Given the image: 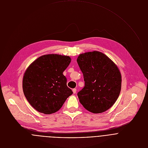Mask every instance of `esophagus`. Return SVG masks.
Segmentation results:
<instances>
[{"instance_id": "1", "label": "esophagus", "mask_w": 148, "mask_h": 148, "mask_svg": "<svg viewBox=\"0 0 148 148\" xmlns=\"http://www.w3.org/2000/svg\"><path fill=\"white\" fill-rule=\"evenodd\" d=\"M72 91H73V93H76V89H72Z\"/></svg>"}]
</instances>
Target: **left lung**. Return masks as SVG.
I'll return each instance as SVG.
<instances>
[{
  "label": "left lung",
  "mask_w": 148,
  "mask_h": 148,
  "mask_svg": "<svg viewBox=\"0 0 148 148\" xmlns=\"http://www.w3.org/2000/svg\"><path fill=\"white\" fill-rule=\"evenodd\" d=\"M85 86L77 93L80 103L88 111L101 113L110 108L119 96L122 76L109 57L99 51L85 52L77 59Z\"/></svg>",
  "instance_id": "left-lung-1"
}]
</instances>
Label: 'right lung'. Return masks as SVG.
<instances>
[{"label":"right lung","mask_w":148,"mask_h":148,"mask_svg":"<svg viewBox=\"0 0 148 148\" xmlns=\"http://www.w3.org/2000/svg\"><path fill=\"white\" fill-rule=\"evenodd\" d=\"M71 62L69 56L48 54L39 57L23 75V93L30 105L39 112L58 111L73 92L67 86L63 72Z\"/></svg>","instance_id":"right-lung-1"}]
</instances>
